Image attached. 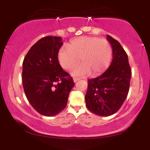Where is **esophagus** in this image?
Instances as JSON below:
<instances>
[{"mask_svg":"<svg viewBox=\"0 0 150 150\" xmlns=\"http://www.w3.org/2000/svg\"><path fill=\"white\" fill-rule=\"evenodd\" d=\"M79 80H80V79L77 78V77H73V81H74V82H77V81H78Z\"/></svg>","mask_w":150,"mask_h":150,"instance_id":"1","label":"esophagus"}]
</instances>
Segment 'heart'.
Wrapping results in <instances>:
<instances>
[{
    "label": "heart",
    "instance_id": "obj_1",
    "mask_svg": "<svg viewBox=\"0 0 150 150\" xmlns=\"http://www.w3.org/2000/svg\"><path fill=\"white\" fill-rule=\"evenodd\" d=\"M112 48L106 39L94 37H81L73 39L58 52V61L63 69L71 70L80 61H83L72 71L75 76L99 75L109 66Z\"/></svg>",
    "mask_w": 150,
    "mask_h": 150
}]
</instances>
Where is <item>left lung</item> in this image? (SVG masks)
<instances>
[{
	"label": "left lung",
	"instance_id": "left-lung-1",
	"mask_svg": "<svg viewBox=\"0 0 150 150\" xmlns=\"http://www.w3.org/2000/svg\"><path fill=\"white\" fill-rule=\"evenodd\" d=\"M106 39L112 47V62L102 75L88 80L85 95L87 108L100 116L114 114L121 107L128 96L132 75L125 50L111 36Z\"/></svg>",
	"mask_w": 150,
	"mask_h": 150
}]
</instances>
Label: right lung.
I'll use <instances>...</instances> for the list:
<instances>
[{"instance_id":"add662e5","label":"right lung","mask_w":150,"mask_h":150,"mask_svg":"<svg viewBox=\"0 0 150 150\" xmlns=\"http://www.w3.org/2000/svg\"><path fill=\"white\" fill-rule=\"evenodd\" d=\"M61 37L48 36L34 44L22 63V85L27 99L38 113L56 116L66 107L75 85L73 78L61 68L58 52Z\"/></svg>"}]
</instances>
